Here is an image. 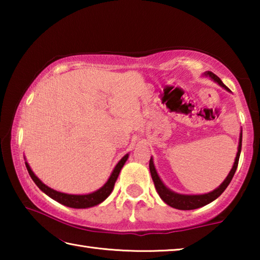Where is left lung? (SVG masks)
Returning <instances> with one entry per match:
<instances>
[{
    "instance_id": "left-lung-1",
    "label": "left lung",
    "mask_w": 260,
    "mask_h": 260,
    "mask_svg": "<svg viewBox=\"0 0 260 260\" xmlns=\"http://www.w3.org/2000/svg\"><path fill=\"white\" fill-rule=\"evenodd\" d=\"M205 74L206 76H209L210 78H212L214 81H217L219 85L225 88V89L230 90L225 85H223L222 81L220 80V78L215 76L214 73H212L211 71H208ZM241 148H242V134L240 136L239 150H237L234 165H233V169L231 170L230 174L227 175L225 181L220 184L217 189H214L213 191H211L209 193H204V195H181V193H177L172 190H170L169 188L165 187V184L161 182V180L159 179V177H158L155 166H153L152 158H150V161H149V169H150L152 181H153V183H155V188L158 192V195L160 196V199L164 201L167 205L172 206V208L178 209V210H193V209L202 208V206L211 203V202H213L215 199H218V197L221 195L223 191H225V189L228 187V184L231 183L232 179H233V177H234V174L236 172L237 165H239Z\"/></svg>"
}]
</instances>
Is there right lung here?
<instances>
[{"label": "right lung", "instance_id": "add662e5", "mask_svg": "<svg viewBox=\"0 0 260 260\" xmlns=\"http://www.w3.org/2000/svg\"><path fill=\"white\" fill-rule=\"evenodd\" d=\"M127 158H128V155H126L121 158L120 161L118 162L116 167H114L113 172L111 174V177L109 178L108 182L105 183L102 188L94 192H91V193H88V195H69V193L56 191V190H54V189L47 187L45 183L41 182L40 179H39L37 175L33 173V171L30 170V167L27 162H25V164H26V169H27L30 178H32L35 184H37V186L40 188L43 192L47 193L49 197H51L52 200L57 201L58 203L63 204V205H67V206H69V208L86 209V208H90V206H94V205L102 203V202L107 199L110 193H111L112 189L114 187V183H116L117 179H118V175H119L120 170L122 169V166H124V164L126 162Z\"/></svg>", "mask_w": 260, "mask_h": 260}]
</instances>
